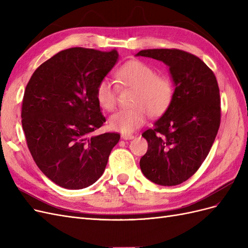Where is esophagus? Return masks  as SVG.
I'll list each match as a JSON object with an SVG mask.
<instances>
[{
    "mask_svg": "<svg viewBox=\"0 0 248 248\" xmlns=\"http://www.w3.org/2000/svg\"><path fill=\"white\" fill-rule=\"evenodd\" d=\"M121 138H122V140H132L134 137H133V134H129V133H124V134H122L121 136Z\"/></svg>",
    "mask_w": 248,
    "mask_h": 248,
    "instance_id": "34e87169",
    "label": "esophagus"
}]
</instances>
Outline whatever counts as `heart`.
I'll use <instances>...</instances> for the list:
<instances>
[{"mask_svg": "<svg viewBox=\"0 0 248 248\" xmlns=\"http://www.w3.org/2000/svg\"><path fill=\"white\" fill-rule=\"evenodd\" d=\"M120 84L136 89L132 97V108L119 109L108 119L112 130L131 133L147 121L148 112L159 116L166 110L172 99L174 89L171 82L158 77L150 65L133 60L125 63L117 71ZM96 100L106 110H112L117 104V87L109 78H101L95 89Z\"/></svg>", "mask_w": 248, "mask_h": 248, "instance_id": "b5f03b06", "label": "heart"}]
</instances>
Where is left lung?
Returning <instances> with one entry per match:
<instances>
[{"label": "left lung", "mask_w": 248, "mask_h": 248, "mask_svg": "<svg viewBox=\"0 0 248 248\" xmlns=\"http://www.w3.org/2000/svg\"><path fill=\"white\" fill-rule=\"evenodd\" d=\"M136 56L163 62L175 87L170 106L154 128L141 134L148 141V151L140 158V170L155 184H181L204 162L218 131V84L213 71L189 52L153 48Z\"/></svg>", "instance_id": "obj_1"}]
</instances>
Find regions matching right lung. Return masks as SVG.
Here are the masks:
<instances>
[{
	"instance_id": "add662e5",
	"label": "right lung",
	"mask_w": 248,
	"mask_h": 248,
	"mask_svg": "<svg viewBox=\"0 0 248 248\" xmlns=\"http://www.w3.org/2000/svg\"><path fill=\"white\" fill-rule=\"evenodd\" d=\"M119 60L117 50L72 47L41 64L30 78L21 123L37 167L57 185L82 189L106 170L119 133L92 136L106 122L95 89Z\"/></svg>"
}]
</instances>
